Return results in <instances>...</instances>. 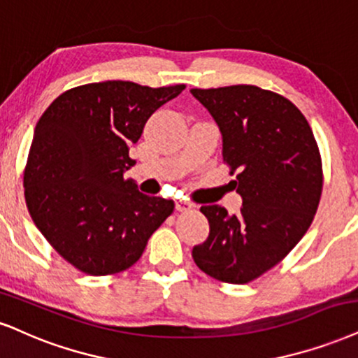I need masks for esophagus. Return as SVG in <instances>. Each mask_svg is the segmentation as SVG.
I'll return each mask as SVG.
<instances>
[{"mask_svg":"<svg viewBox=\"0 0 358 358\" xmlns=\"http://www.w3.org/2000/svg\"><path fill=\"white\" fill-rule=\"evenodd\" d=\"M192 207H194V204H191V202L186 201V199L176 201V209H178L179 213H186V210H191Z\"/></svg>","mask_w":358,"mask_h":358,"instance_id":"1","label":"esophagus"}]
</instances>
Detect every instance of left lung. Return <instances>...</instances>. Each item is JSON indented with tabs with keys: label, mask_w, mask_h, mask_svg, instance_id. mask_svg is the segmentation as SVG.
Listing matches in <instances>:
<instances>
[{
	"label": "left lung",
	"mask_w": 358,
	"mask_h": 358,
	"mask_svg": "<svg viewBox=\"0 0 358 358\" xmlns=\"http://www.w3.org/2000/svg\"><path fill=\"white\" fill-rule=\"evenodd\" d=\"M222 132V159L242 197L241 213L202 206L209 237L192 249L196 266L227 284L271 271L308 231L324 172L307 119L284 96L252 85L191 90Z\"/></svg>",
	"instance_id": "1"
}]
</instances>
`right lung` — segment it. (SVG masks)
<instances>
[{"label":"right lung","instance_id":"obj_1","mask_svg":"<svg viewBox=\"0 0 358 358\" xmlns=\"http://www.w3.org/2000/svg\"><path fill=\"white\" fill-rule=\"evenodd\" d=\"M186 85L104 81L64 91L39 117L24 167L31 219L52 249L87 275L126 271L174 202L124 178L129 148L154 111Z\"/></svg>","mask_w":358,"mask_h":358}]
</instances>
